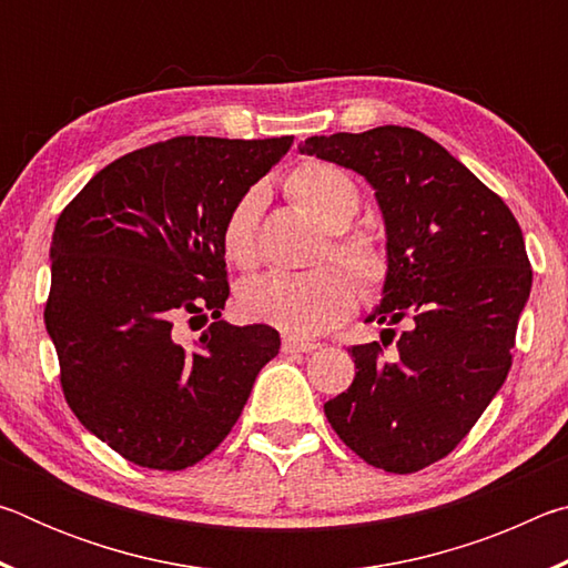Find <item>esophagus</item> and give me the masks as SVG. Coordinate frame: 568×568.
<instances>
[{"mask_svg": "<svg viewBox=\"0 0 568 568\" xmlns=\"http://www.w3.org/2000/svg\"><path fill=\"white\" fill-rule=\"evenodd\" d=\"M315 348H321V343L297 341V338H283V353H311Z\"/></svg>", "mask_w": 568, "mask_h": 568, "instance_id": "esophagus-1", "label": "esophagus"}]
</instances>
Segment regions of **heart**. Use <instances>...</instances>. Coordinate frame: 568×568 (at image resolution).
I'll list each match as a JSON object with an SVG mask.
<instances>
[{
  "mask_svg": "<svg viewBox=\"0 0 568 568\" xmlns=\"http://www.w3.org/2000/svg\"><path fill=\"white\" fill-rule=\"evenodd\" d=\"M287 192L328 233L318 261L341 263L356 277L363 293H378L390 275V247L378 230L355 225L363 195L358 182L331 162L311 160L287 178ZM263 190L243 192L220 223V250L240 271H253L261 261L257 223ZM351 274V275H352ZM349 275V276H351ZM335 265H318L293 275H263L237 291V311L253 323H265L291 335H318L348 318L355 305V284Z\"/></svg>",
  "mask_w": 568,
  "mask_h": 568,
  "instance_id": "heart-1",
  "label": "heart"
}]
</instances>
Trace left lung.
Masks as SVG:
<instances>
[{
  "mask_svg": "<svg viewBox=\"0 0 568 568\" xmlns=\"http://www.w3.org/2000/svg\"><path fill=\"white\" fill-rule=\"evenodd\" d=\"M301 152L376 187L393 261L368 315L388 325L383 343L348 348L358 371L325 416L365 464L413 474L468 436L508 376L531 293L521 227L494 190L418 130L335 132L307 138ZM393 324L404 328L398 339Z\"/></svg>",
  "mask_w": 568,
  "mask_h": 568,
  "instance_id": "8db88e82",
  "label": "left lung"
}]
</instances>
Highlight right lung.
Segmentation results:
<instances>
[{"mask_svg": "<svg viewBox=\"0 0 568 568\" xmlns=\"http://www.w3.org/2000/svg\"><path fill=\"white\" fill-rule=\"evenodd\" d=\"M293 138H172L128 152L57 217L44 325L67 406L132 464L182 470L223 444L281 351L220 321V223ZM211 321L190 344L184 325Z\"/></svg>", "mask_w": 568, "mask_h": 568, "instance_id": "add662e5", "label": "right lung"}]
</instances>
